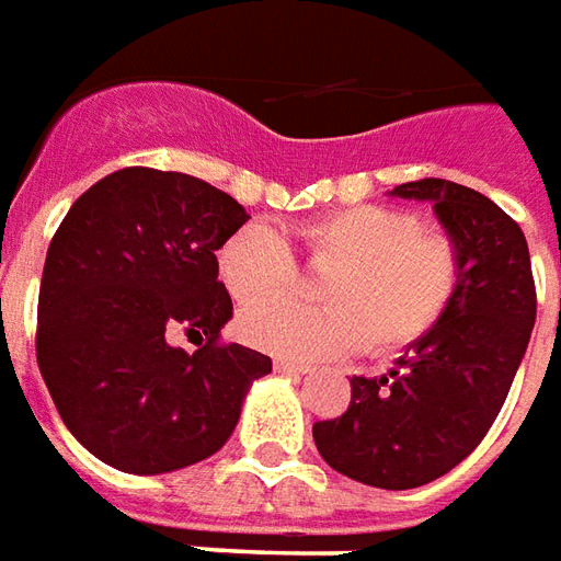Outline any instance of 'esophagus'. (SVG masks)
Listing matches in <instances>:
<instances>
[{
    "mask_svg": "<svg viewBox=\"0 0 561 561\" xmlns=\"http://www.w3.org/2000/svg\"><path fill=\"white\" fill-rule=\"evenodd\" d=\"M275 370L277 374L301 376V374H308V365H298V362H289V358H275Z\"/></svg>",
    "mask_w": 561,
    "mask_h": 561,
    "instance_id": "1",
    "label": "esophagus"
}]
</instances>
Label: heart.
<instances>
[{
	"instance_id": "heart-1",
	"label": "heart",
	"mask_w": 561,
	"mask_h": 561,
	"mask_svg": "<svg viewBox=\"0 0 561 561\" xmlns=\"http://www.w3.org/2000/svg\"><path fill=\"white\" fill-rule=\"evenodd\" d=\"M325 308L268 301L296 289L298 265L275 227L251 220L218 248V272L239 305L244 341L260 350L310 362L358 350L376 355L407 350L427 337L451 308L463 256L443 230H427L412 211L353 206L329 211L298 230Z\"/></svg>"
}]
</instances>
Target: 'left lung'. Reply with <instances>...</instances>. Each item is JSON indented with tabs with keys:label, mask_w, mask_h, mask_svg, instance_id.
I'll use <instances>...</instances> for the list:
<instances>
[{
	"label": "left lung",
	"mask_w": 561,
	"mask_h": 561,
	"mask_svg": "<svg viewBox=\"0 0 561 561\" xmlns=\"http://www.w3.org/2000/svg\"><path fill=\"white\" fill-rule=\"evenodd\" d=\"M391 196L433 203L463 256L460 286L439 325L407 346L388 376L350 379V407L317 421L313 443L341 476L410 490L451 472L488 436L538 305L526 236L493 199L445 179L407 182Z\"/></svg>",
	"instance_id": "obj_1"
}]
</instances>
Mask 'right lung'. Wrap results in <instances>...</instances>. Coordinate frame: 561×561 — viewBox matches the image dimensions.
Returning a JSON list of instances; mask_svg holds the SVG:
<instances>
[{
  "mask_svg": "<svg viewBox=\"0 0 561 561\" xmlns=\"http://www.w3.org/2000/svg\"><path fill=\"white\" fill-rule=\"evenodd\" d=\"M251 218L203 179L128 167L89 187L47 248L38 367L73 439L98 460L161 476L206 460L239 424L272 358L218 343L232 298L224 239ZM175 333L207 346L185 354Z\"/></svg>",
  "mask_w": 561,
  "mask_h": 561,
  "instance_id": "right-lung-1",
  "label": "right lung"
}]
</instances>
